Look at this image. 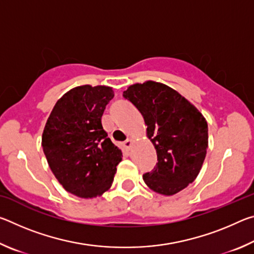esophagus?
I'll list each match as a JSON object with an SVG mask.
<instances>
[{
    "instance_id": "34e87169",
    "label": "esophagus",
    "mask_w": 254,
    "mask_h": 254,
    "mask_svg": "<svg viewBox=\"0 0 254 254\" xmlns=\"http://www.w3.org/2000/svg\"><path fill=\"white\" fill-rule=\"evenodd\" d=\"M131 144H132V142H131V140L130 139H127L126 141H124V142H123V147L124 148H126L127 150H128V149H130L131 148Z\"/></svg>"
}]
</instances>
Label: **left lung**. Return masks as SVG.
<instances>
[{"label": "left lung", "mask_w": 254, "mask_h": 254, "mask_svg": "<svg viewBox=\"0 0 254 254\" xmlns=\"http://www.w3.org/2000/svg\"><path fill=\"white\" fill-rule=\"evenodd\" d=\"M123 97L142 114L157 151L158 162L143 175L144 183L158 194H177L194 182L203 166L208 147L205 118L178 92L157 81L131 85Z\"/></svg>", "instance_id": "8db88e82"}]
</instances>
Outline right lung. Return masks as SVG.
<instances>
[{"mask_svg": "<svg viewBox=\"0 0 254 254\" xmlns=\"http://www.w3.org/2000/svg\"><path fill=\"white\" fill-rule=\"evenodd\" d=\"M113 97L109 86L70 89L56 103L42 133L41 144L55 177L81 198L105 192L122 160V151L102 126V115Z\"/></svg>", "mask_w": 254, "mask_h": 254, "instance_id": "obj_1", "label": "right lung"}]
</instances>
